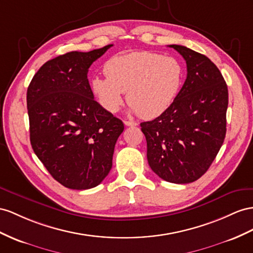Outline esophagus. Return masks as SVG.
Segmentation results:
<instances>
[{"label": "esophagus", "instance_id": "obj_1", "mask_svg": "<svg viewBox=\"0 0 253 253\" xmlns=\"http://www.w3.org/2000/svg\"><path fill=\"white\" fill-rule=\"evenodd\" d=\"M124 124L126 126H137L138 124L135 122H132V121H124Z\"/></svg>", "mask_w": 253, "mask_h": 253}]
</instances>
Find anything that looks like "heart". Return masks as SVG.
<instances>
[{
  "label": "heart",
  "mask_w": 253,
  "mask_h": 253,
  "mask_svg": "<svg viewBox=\"0 0 253 253\" xmlns=\"http://www.w3.org/2000/svg\"><path fill=\"white\" fill-rule=\"evenodd\" d=\"M107 77L96 76L90 86L107 112L118 111L127 92L130 111L144 119H155L169 109L184 82V66L174 56L139 51L111 57Z\"/></svg>",
  "instance_id": "b5f03b06"
}]
</instances>
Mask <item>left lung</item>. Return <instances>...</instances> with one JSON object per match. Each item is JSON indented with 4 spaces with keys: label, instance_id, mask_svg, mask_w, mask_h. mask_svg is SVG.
I'll return each mask as SVG.
<instances>
[{
    "label": "left lung",
    "instance_id": "8db88e82",
    "mask_svg": "<svg viewBox=\"0 0 253 253\" xmlns=\"http://www.w3.org/2000/svg\"><path fill=\"white\" fill-rule=\"evenodd\" d=\"M187 64V78L169 109L141 123L147 161L169 183L188 184L209 170L226 132L228 86L209 57L189 48L170 44Z\"/></svg>",
    "mask_w": 253,
    "mask_h": 253
}]
</instances>
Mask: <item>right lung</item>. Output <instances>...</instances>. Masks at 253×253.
I'll return each mask as SVG.
<instances>
[{
  "label": "right lung",
  "mask_w": 253,
  "mask_h": 253,
  "mask_svg": "<svg viewBox=\"0 0 253 253\" xmlns=\"http://www.w3.org/2000/svg\"><path fill=\"white\" fill-rule=\"evenodd\" d=\"M112 46L56 56L38 69L28 87L32 147L66 188H93L112 168L124 124L94 99L87 79L90 65Z\"/></svg>",
  "instance_id": "right-lung-1"
}]
</instances>
